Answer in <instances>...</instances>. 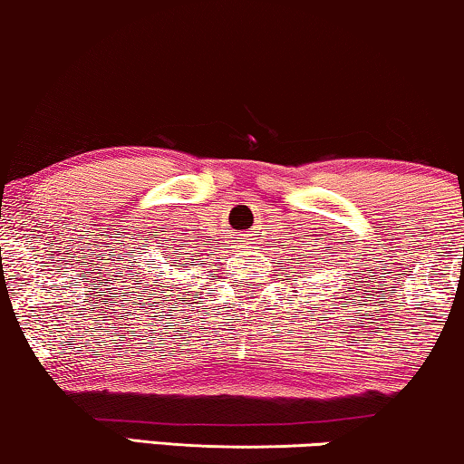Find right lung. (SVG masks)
I'll return each instance as SVG.
<instances>
[{
    "instance_id": "obj_1",
    "label": "right lung",
    "mask_w": 464,
    "mask_h": 464,
    "mask_svg": "<svg viewBox=\"0 0 464 464\" xmlns=\"http://www.w3.org/2000/svg\"><path fill=\"white\" fill-rule=\"evenodd\" d=\"M175 262H177V259H170V266H175ZM160 275H164V272H160Z\"/></svg>"
}]
</instances>
